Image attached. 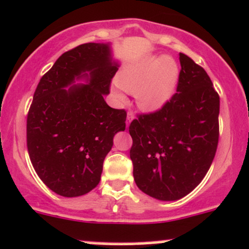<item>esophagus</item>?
<instances>
[{
  "label": "esophagus",
  "instance_id": "1",
  "mask_svg": "<svg viewBox=\"0 0 249 249\" xmlns=\"http://www.w3.org/2000/svg\"><path fill=\"white\" fill-rule=\"evenodd\" d=\"M133 120H134L133 111H128V113H127V120H125V125H127V127H129L130 122H132Z\"/></svg>",
  "mask_w": 249,
  "mask_h": 249
}]
</instances>
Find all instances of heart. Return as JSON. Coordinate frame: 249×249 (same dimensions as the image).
Returning a JSON list of instances; mask_svg holds the SVG:
<instances>
[{
	"label": "heart",
	"mask_w": 249,
	"mask_h": 249,
	"mask_svg": "<svg viewBox=\"0 0 249 249\" xmlns=\"http://www.w3.org/2000/svg\"><path fill=\"white\" fill-rule=\"evenodd\" d=\"M178 80V67L172 57L148 56L130 64L117 76V85L135 94L139 107L153 113L161 109L174 94ZM124 102V95L117 94Z\"/></svg>",
	"instance_id": "heart-1"
}]
</instances>
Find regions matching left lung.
Returning a JSON list of instances; mask_svg holds the SVG:
<instances>
[{
  "label": "left lung",
  "mask_w": 249,
  "mask_h": 249,
  "mask_svg": "<svg viewBox=\"0 0 249 249\" xmlns=\"http://www.w3.org/2000/svg\"><path fill=\"white\" fill-rule=\"evenodd\" d=\"M178 55L177 93L161 109L141 114L129 125L136 186L161 201L181 199L199 185L219 142V94L202 67Z\"/></svg>",
  "instance_id": "1"
}]
</instances>
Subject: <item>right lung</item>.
I'll list each match as a JSON object with an SVG mask.
<instances>
[{
    "instance_id": "right-lung-1",
    "label": "right lung",
    "mask_w": 249,
    "mask_h": 249,
    "mask_svg": "<svg viewBox=\"0 0 249 249\" xmlns=\"http://www.w3.org/2000/svg\"><path fill=\"white\" fill-rule=\"evenodd\" d=\"M117 67L109 44L85 43L61 55L38 82L27 117L28 153L44 185L61 196L99 185L114 135L125 129V110L103 99ZM82 78L87 85L72 84Z\"/></svg>"
}]
</instances>
